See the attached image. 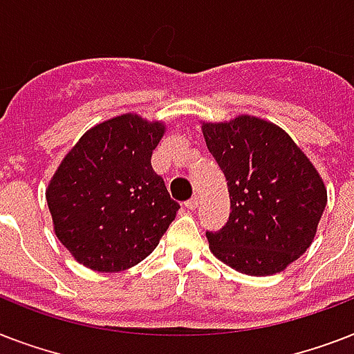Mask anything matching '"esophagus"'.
Listing matches in <instances>:
<instances>
[{
	"label": "esophagus",
	"mask_w": 354,
	"mask_h": 354,
	"mask_svg": "<svg viewBox=\"0 0 354 354\" xmlns=\"http://www.w3.org/2000/svg\"><path fill=\"white\" fill-rule=\"evenodd\" d=\"M198 204H200V198H198V196H196V194H194L193 198L185 202V207H187V209H191V211H194V209H196V207H198Z\"/></svg>",
	"instance_id": "1"
}]
</instances>
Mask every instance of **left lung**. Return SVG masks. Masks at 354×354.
<instances>
[{"mask_svg": "<svg viewBox=\"0 0 354 354\" xmlns=\"http://www.w3.org/2000/svg\"><path fill=\"white\" fill-rule=\"evenodd\" d=\"M205 145L224 172L230 221L205 233L218 261L246 275H272L313 244L327 205L324 180L294 139L255 115L202 122Z\"/></svg>", "mask_w": 354, "mask_h": 354, "instance_id": "obj_1", "label": "left lung"}]
</instances>
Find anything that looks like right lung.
I'll use <instances>...</instances> for the list:
<instances>
[{
	"label": "right lung",
	"instance_id": "1",
	"mask_svg": "<svg viewBox=\"0 0 354 354\" xmlns=\"http://www.w3.org/2000/svg\"><path fill=\"white\" fill-rule=\"evenodd\" d=\"M165 133L138 113L91 127L69 150L46 189L55 235L75 261L121 272L149 257L180 205L150 165Z\"/></svg>",
	"mask_w": 354,
	"mask_h": 354
}]
</instances>
